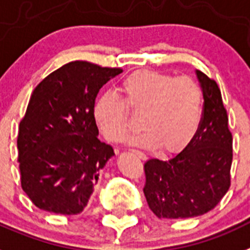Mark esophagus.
Instances as JSON below:
<instances>
[{
  "instance_id": "esophagus-1",
  "label": "esophagus",
  "mask_w": 250,
  "mask_h": 250,
  "mask_svg": "<svg viewBox=\"0 0 250 250\" xmlns=\"http://www.w3.org/2000/svg\"><path fill=\"white\" fill-rule=\"evenodd\" d=\"M131 152H134V153L137 154V156H138V157H139V158H142V160H144V158H146V154H144L143 152H140V150L133 149V150H131Z\"/></svg>"
}]
</instances>
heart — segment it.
I'll use <instances>...</instances> for the list:
<instances>
[{"mask_svg": "<svg viewBox=\"0 0 250 250\" xmlns=\"http://www.w3.org/2000/svg\"><path fill=\"white\" fill-rule=\"evenodd\" d=\"M115 93H104L94 102L93 119L108 142L126 137L130 113H140L144 127L131 139L146 147L177 152L190 143L203 119V90L191 76H174L143 70L131 74Z\"/></svg>", "mask_w": 250, "mask_h": 250, "instance_id": "heart-1", "label": "heart"}]
</instances>
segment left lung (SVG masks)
<instances>
[{"instance_id":"obj_1","label":"left lung","mask_w":250,"mask_h":250,"mask_svg":"<svg viewBox=\"0 0 250 250\" xmlns=\"http://www.w3.org/2000/svg\"><path fill=\"white\" fill-rule=\"evenodd\" d=\"M203 119L198 133L180 153L144 164L147 203L160 218H188L213 209L231 185L232 135L221 90L199 70Z\"/></svg>"}]
</instances>
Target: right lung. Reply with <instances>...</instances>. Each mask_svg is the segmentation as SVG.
<instances>
[{"instance_id":"add662e5","label":"right lung","mask_w":250,"mask_h":250,"mask_svg":"<svg viewBox=\"0 0 250 250\" xmlns=\"http://www.w3.org/2000/svg\"><path fill=\"white\" fill-rule=\"evenodd\" d=\"M120 67L88 61L61 66L33 90L18 134L22 190L34 206L60 214L83 211L113 148L98 139L96 97Z\"/></svg>"}]
</instances>
